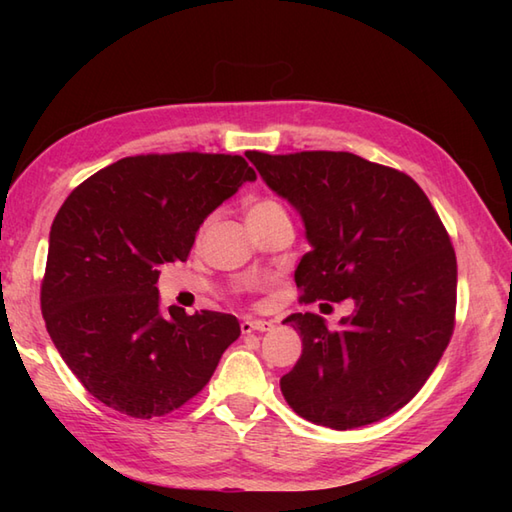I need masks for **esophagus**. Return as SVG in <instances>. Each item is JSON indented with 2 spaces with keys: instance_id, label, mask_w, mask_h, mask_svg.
<instances>
[{
  "instance_id": "esophagus-1",
  "label": "esophagus",
  "mask_w": 512,
  "mask_h": 512,
  "mask_svg": "<svg viewBox=\"0 0 512 512\" xmlns=\"http://www.w3.org/2000/svg\"><path fill=\"white\" fill-rule=\"evenodd\" d=\"M275 328L273 321H266V319H244L242 321V332L248 334V332H270Z\"/></svg>"
}]
</instances>
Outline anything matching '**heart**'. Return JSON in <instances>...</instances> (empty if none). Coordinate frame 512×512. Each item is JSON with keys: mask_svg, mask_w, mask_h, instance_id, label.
<instances>
[{"mask_svg": "<svg viewBox=\"0 0 512 512\" xmlns=\"http://www.w3.org/2000/svg\"><path fill=\"white\" fill-rule=\"evenodd\" d=\"M275 213H286V211L277 200H270V198H262L248 206L250 220H253V217H266V215H275Z\"/></svg>", "mask_w": 512, "mask_h": 512, "instance_id": "obj_1", "label": "heart"}]
</instances>
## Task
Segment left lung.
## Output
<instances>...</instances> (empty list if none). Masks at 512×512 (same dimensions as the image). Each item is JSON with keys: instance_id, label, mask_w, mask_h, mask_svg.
<instances>
[{"instance_id": "obj_1", "label": "left lung", "mask_w": 512, "mask_h": 512, "mask_svg": "<svg viewBox=\"0 0 512 512\" xmlns=\"http://www.w3.org/2000/svg\"><path fill=\"white\" fill-rule=\"evenodd\" d=\"M246 158L306 226L299 299L354 303L339 330L312 312L284 321L303 350L281 394L336 431L391 416L427 383L453 334L458 262L447 228L407 173L347 151Z\"/></svg>"}]
</instances>
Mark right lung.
Wrapping results in <instances>:
<instances>
[{
    "mask_svg": "<svg viewBox=\"0 0 512 512\" xmlns=\"http://www.w3.org/2000/svg\"><path fill=\"white\" fill-rule=\"evenodd\" d=\"M257 173L242 156L147 154L96 171L50 228L41 312L90 394L132 418L182 407L239 336L233 314L160 310V266L184 262L217 206Z\"/></svg>",
    "mask_w": 512,
    "mask_h": 512,
    "instance_id": "add662e5",
    "label": "right lung"
}]
</instances>
